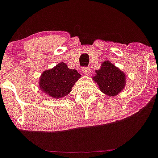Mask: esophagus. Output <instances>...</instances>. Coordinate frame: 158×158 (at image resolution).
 Returning <instances> with one entry per match:
<instances>
[{
    "label": "esophagus",
    "instance_id": "1",
    "mask_svg": "<svg viewBox=\"0 0 158 158\" xmlns=\"http://www.w3.org/2000/svg\"><path fill=\"white\" fill-rule=\"evenodd\" d=\"M82 69L85 75H89V73H90V68L89 67H83Z\"/></svg>",
    "mask_w": 158,
    "mask_h": 158
}]
</instances>
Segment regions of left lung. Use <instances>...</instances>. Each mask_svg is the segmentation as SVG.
I'll return each mask as SVG.
<instances>
[{"instance_id":"8db88e82","label":"left lung","mask_w":158,"mask_h":158,"mask_svg":"<svg viewBox=\"0 0 158 158\" xmlns=\"http://www.w3.org/2000/svg\"><path fill=\"white\" fill-rule=\"evenodd\" d=\"M95 72L94 81L96 82L102 92L106 95H116L125 87V73L109 61L104 62L99 70Z\"/></svg>"}]
</instances>
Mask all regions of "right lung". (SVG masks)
Here are the masks:
<instances>
[{
  "label": "right lung",
  "mask_w": 158,
  "mask_h": 158,
  "mask_svg": "<svg viewBox=\"0 0 158 158\" xmlns=\"http://www.w3.org/2000/svg\"><path fill=\"white\" fill-rule=\"evenodd\" d=\"M80 76L76 69H70L65 63H60L52 69L43 73L40 79V87L49 96L61 98L71 92L72 87Z\"/></svg>",
  "instance_id": "right-lung-1"
}]
</instances>
